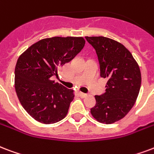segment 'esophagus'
I'll return each mask as SVG.
<instances>
[{
	"label": "esophagus",
	"instance_id": "obj_1",
	"mask_svg": "<svg viewBox=\"0 0 154 154\" xmlns=\"http://www.w3.org/2000/svg\"><path fill=\"white\" fill-rule=\"evenodd\" d=\"M79 94H80V96L82 97V98H85V97L88 95L87 94H85V93H82V92H80Z\"/></svg>",
	"mask_w": 154,
	"mask_h": 154
}]
</instances>
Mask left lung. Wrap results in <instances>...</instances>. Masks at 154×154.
<instances>
[{
  "label": "left lung",
  "mask_w": 154,
  "mask_h": 154,
  "mask_svg": "<svg viewBox=\"0 0 154 154\" xmlns=\"http://www.w3.org/2000/svg\"><path fill=\"white\" fill-rule=\"evenodd\" d=\"M85 38L98 55L100 76L108 79L105 94L94 96L96 105L90 112L99 123L113 124L123 119L137 101L141 84L139 65L122 43L103 36Z\"/></svg>",
  "instance_id": "1"
}]
</instances>
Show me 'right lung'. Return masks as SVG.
Segmentation results:
<instances>
[{
	"instance_id": "right-lung-1",
	"label": "right lung",
	"mask_w": 154,
	"mask_h": 154,
	"mask_svg": "<svg viewBox=\"0 0 154 154\" xmlns=\"http://www.w3.org/2000/svg\"><path fill=\"white\" fill-rule=\"evenodd\" d=\"M83 37L43 38L29 47L17 59L14 87L23 108L36 121L55 124L67 116L74 90L51 77L84 48Z\"/></svg>"
}]
</instances>
